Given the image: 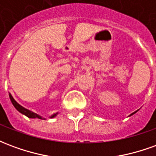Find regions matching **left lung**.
<instances>
[{
	"label": "left lung",
	"mask_w": 156,
	"mask_h": 156,
	"mask_svg": "<svg viewBox=\"0 0 156 156\" xmlns=\"http://www.w3.org/2000/svg\"><path fill=\"white\" fill-rule=\"evenodd\" d=\"M138 110H139V109H138ZM138 110H137V111H138ZM137 111H135V112H134V113H132V114H131V115H129V116H131V115H134V114H135V113H136V112H137Z\"/></svg>",
	"instance_id": "8db88e82"
}]
</instances>
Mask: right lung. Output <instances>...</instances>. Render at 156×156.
Returning a JSON list of instances; mask_svg holds the SVG:
<instances>
[{
    "label": "right lung",
    "instance_id": "1",
    "mask_svg": "<svg viewBox=\"0 0 156 156\" xmlns=\"http://www.w3.org/2000/svg\"><path fill=\"white\" fill-rule=\"evenodd\" d=\"M9 97H10V99H11V101H12L13 106H14V107L16 108V110L20 112L21 114L26 115L27 117L31 118V119H36V118H37V119H45V118H42L41 115H37V114H36V113H34V112L31 111V110H29V109H27V108L22 107V105H19L18 103H17V102L16 101L15 99L13 98V97H12L11 94H9ZM57 115H58V113L53 114V115L50 116V118L51 119V118L56 117V116H57Z\"/></svg>",
    "mask_w": 156,
    "mask_h": 156
}]
</instances>
